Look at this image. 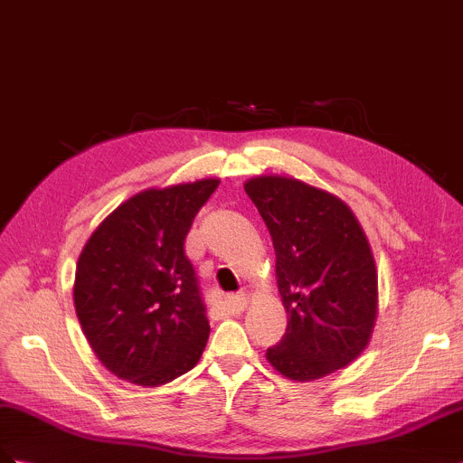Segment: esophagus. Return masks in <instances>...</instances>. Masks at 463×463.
Returning <instances> with one entry per match:
<instances>
[{"instance_id":"obj_1","label":"esophagus","mask_w":463,"mask_h":463,"mask_svg":"<svg viewBox=\"0 0 463 463\" xmlns=\"http://www.w3.org/2000/svg\"><path fill=\"white\" fill-rule=\"evenodd\" d=\"M247 302H250L247 292H238V295L225 298L218 310L222 312V317H238V314H241L247 308Z\"/></svg>"}]
</instances>
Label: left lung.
Wrapping results in <instances>:
<instances>
[{"mask_svg": "<svg viewBox=\"0 0 463 463\" xmlns=\"http://www.w3.org/2000/svg\"><path fill=\"white\" fill-rule=\"evenodd\" d=\"M275 247L287 334L267 362L292 381L322 379L362 355L375 328L377 269L367 235L342 198L298 178L243 184Z\"/></svg>", "mask_w": 463, "mask_h": 463, "instance_id": "left-lung-1", "label": "left lung"}]
</instances>
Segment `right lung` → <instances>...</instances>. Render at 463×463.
Wrapping results in <instances>:
<instances>
[{
    "instance_id": "obj_1",
    "label": "right lung",
    "mask_w": 463,
    "mask_h": 463,
    "mask_svg": "<svg viewBox=\"0 0 463 463\" xmlns=\"http://www.w3.org/2000/svg\"><path fill=\"white\" fill-rule=\"evenodd\" d=\"M220 178L146 188L109 213L76 263L74 308L116 377L159 387L193 369L210 324L184 240Z\"/></svg>"
}]
</instances>
